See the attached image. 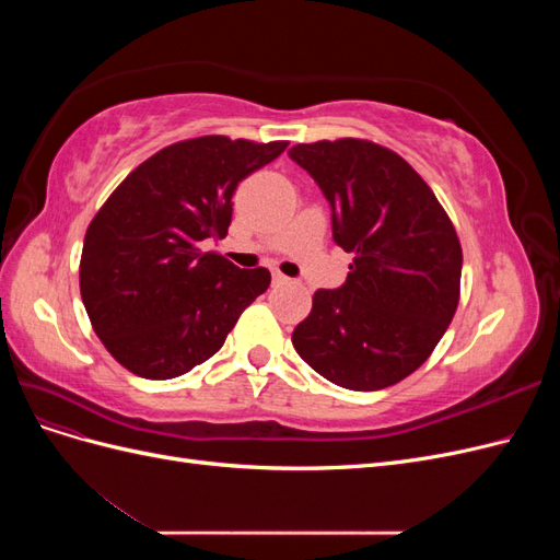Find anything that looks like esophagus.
<instances>
[{
    "label": "esophagus",
    "mask_w": 560,
    "mask_h": 560,
    "mask_svg": "<svg viewBox=\"0 0 560 560\" xmlns=\"http://www.w3.org/2000/svg\"><path fill=\"white\" fill-rule=\"evenodd\" d=\"M290 278H287L284 273H280V270H273V282H287Z\"/></svg>",
    "instance_id": "34e87169"
}]
</instances>
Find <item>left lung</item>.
Masks as SVG:
<instances>
[{
  "label": "left lung",
  "instance_id": "obj_1",
  "mask_svg": "<svg viewBox=\"0 0 560 560\" xmlns=\"http://www.w3.org/2000/svg\"><path fill=\"white\" fill-rule=\"evenodd\" d=\"M290 156L327 196L334 241L354 254L343 287L315 292L292 343L336 385H395L430 358L460 301L455 226L393 149L341 138L296 144Z\"/></svg>",
  "mask_w": 560,
  "mask_h": 560
}]
</instances>
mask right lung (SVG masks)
I'll list each match as a JSON object with an SVG mask.
<instances>
[{"instance_id":"obj_1","label":"right lung","mask_w":560,"mask_h":560,"mask_svg":"<svg viewBox=\"0 0 560 560\" xmlns=\"http://www.w3.org/2000/svg\"><path fill=\"white\" fill-rule=\"evenodd\" d=\"M290 142L202 135L156 151L116 186L83 238L79 290L91 325L130 374L167 381L210 360L268 268L198 247L224 238L233 194Z\"/></svg>"}]
</instances>
